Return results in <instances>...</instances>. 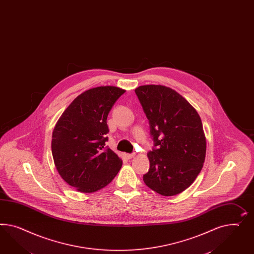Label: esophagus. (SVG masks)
Here are the masks:
<instances>
[{"instance_id": "34e87169", "label": "esophagus", "mask_w": 254, "mask_h": 254, "mask_svg": "<svg viewBox=\"0 0 254 254\" xmlns=\"http://www.w3.org/2000/svg\"><path fill=\"white\" fill-rule=\"evenodd\" d=\"M125 156L127 159H132L135 156V153H127V154H125Z\"/></svg>"}]
</instances>
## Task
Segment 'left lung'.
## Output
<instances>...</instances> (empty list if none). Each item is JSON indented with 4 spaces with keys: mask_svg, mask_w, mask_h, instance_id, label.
<instances>
[{
    "mask_svg": "<svg viewBox=\"0 0 254 254\" xmlns=\"http://www.w3.org/2000/svg\"><path fill=\"white\" fill-rule=\"evenodd\" d=\"M135 92L153 140L144 183L163 196L177 195L191 185L203 166L206 140L201 120L188 101L170 88L145 85Z\"/></svg>",
    "mask_w": 254,
    "mask_h": 254,
    "instance_id": "obj_1",
    "label": "left lung"
}]
</instances>
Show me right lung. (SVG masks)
Masks as SVG:
<instances>
[{
    "mask_svg": "<svg viewBox=\"0 0 254 254\" xmlns=\"http://www.w3.org/2000/svg\"><path fill=\"white\" fill-rule=\"evenodd\" d=\"M125 91L112 86L86 90L55 125L52 152L56 169L78 191L91 193L103 189L122 166L121 159L105 142L108 114Z\"/></svg>",
    "mask_w": 254,
    "mask_h": 254,
    "instance_id": "add662e5",
    "label": "right lung"
}]
</instances>
